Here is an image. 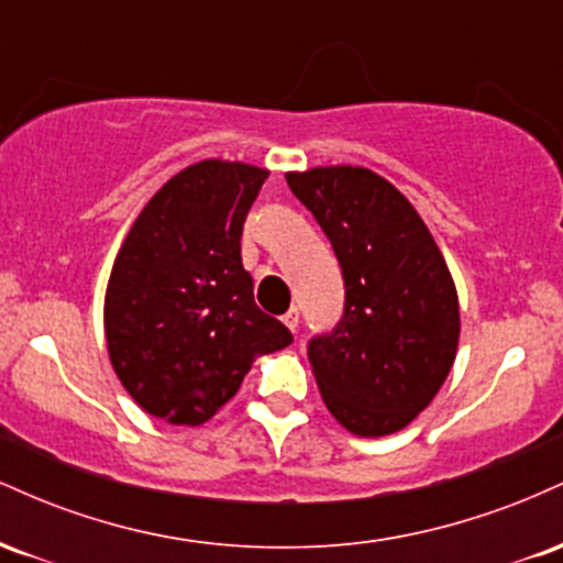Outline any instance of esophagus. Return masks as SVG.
<instances>
[{
  "instance_id": "34e87169",
  "label": "esophagus",
  "mask_w": 563,
  "mask_h": 563,
  "mask_svg": "<svg viewBox=\"0 0 563 563\" xmlns=\"http://www.w3.org/2000/svg\"><path fill=\"white\" fill-rule=\"evenodd\" d=\"M283 322H286V325L290 328V331L296 333V328H299V309H288L286 314H283Z\"/></svg>"
}]
</instances>
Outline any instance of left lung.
Returning <instances> with one entry per match:
<instances>
[{
	"label": "left lung",
	"mask_w": 563,
	"mask_h": 563,
	"mask_svg": "<svg viewBox=\"0 0 563 563\" xmlns=\"http://www.w3.org/2000/svg\"><path fill=\"white\" fill-rule=\"evenodd\" d=\"M288 187L331 241L344 318L309 344L331 416L357 437L397 434L442 389L461 339L448 262L412 203L365 166L288 172Z\"/></svg>",
	"instance_id": "left-lung-1"
}]
</instances>
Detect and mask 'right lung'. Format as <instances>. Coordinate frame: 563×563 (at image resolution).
<instances>
[{
  "label": "right lung",
  "mask_w": 563,
  "mask_h": 563,
  "mask_svg": "<svg viewBox=\"0 0 563 563\" xmlns=\"http://www.w3.org/2000/svg\"><path fill=\"white\" fill-rule=\"evenodd\" d=\"M267 169L206 158L142 206L108 277L106 344L142 410L200 426L235 397L256 357L294 335L254 301L241 235Z\"/></svg>",
  "instance_id": "right-lung-1"
}]
</instances>
